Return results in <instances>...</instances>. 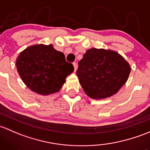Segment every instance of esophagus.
<instances>
[{"mask_svg": "<svg viewBox=\"0 0 150 150\" xmlns=\"http://www.w3.org/2000/svg\"><path fill=\"white\" fill-rule=\"evenodd\" d=\"M73 65H74V71L77 70V68H78V66H77V64L76 63H73Z\"/></svg>", "mask_w": 150, "mask_h": 150, "instance_id": "esophagus-1", "label": "esophagus"}]
</instances>
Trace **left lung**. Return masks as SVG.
I'll use <instances>...</instances> for the list:
<instances>
[{
	"label": "left lung",
	"mask_w": 150,
	"mask_h": 150,
	"mask_svg": "<svg viewBox=\"0 0 150 150\" xmlns=\"http://www.w3.org/2000/svg\"><path fill=\"white\" fill-rule=\"evenodd\" d=\"M130 72L129 63L117 52L91 48L79 62L76 75L86 95L100 100L117 93Z\"/></svg>",
	"instance_id": "obj_1"
}]
</instances>
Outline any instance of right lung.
Here are the masks:
<instances>
[{
    "label": "right lung",
    "instance_id": "right-lung-1",
    "mask_svg": "<svg viewBox=\"0 0 150 150\" xmlns=\"http://www.w3.org/2000/svg\"><path fill=\"white\" fill-rule=\"evenodd\" d=\"M17 71L24 84L33 92L47 95L58 92L66 78L74 70L63 52L52 45L30 46L18 55L16 61Z\"/></svg>",
    "mask_w": 150,
    "mask_h": 150
}]
</instances>
